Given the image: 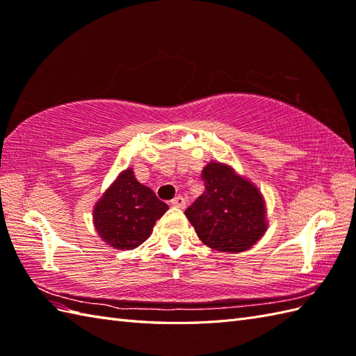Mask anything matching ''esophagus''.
<instances>
[{
    "label": "esophagus",
    "instance_id": "34e87169",
    "mask_svg": "<svg viewBox=\"0 0 356 356\" xmlns=\"http://www.w3.org/2000/svg\"><path fill=\"white\" fill-rule=\"evenodd\" d=\"M171 206H175V208H180V209H184L185 206H186V200L181 195H177V197H175L171 200Z\"/></svg>",
    "mask_w": 356,
    "mask_h": 356
}]
</instances>
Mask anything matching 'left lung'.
<instances>
[{"mask_svg":"<svg viewBox=\"0 0 356 356\" xmlns=\"http://www.w3.org/2000/svg\"><path fill=\"white\" fill-rule=\"evenodd\" d=\"M202 179L204 193L185 211L195 234L213 250H249L268 226L261 191L232 167L213 161L203 168Z\"/></svg>","mask_w":356,"mask_h":356,"instance_id":"8db88e82","label":"left lung"}]
</instances>
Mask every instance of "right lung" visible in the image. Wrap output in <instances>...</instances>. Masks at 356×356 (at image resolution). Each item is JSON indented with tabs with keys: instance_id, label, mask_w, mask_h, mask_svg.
Returning a JSON list of instances; mask_svg holds the SVG:
<instances>
[{
	"instance_id": "add662e5",
	"label": "right lung",
	"mask_w": 356,
	"mask_h": 356,
	"mask_svg": "<svg viewBox=\"0 0 356 356\" xmlns=\"http://www.w3.org/2000/svg\"><path fill=\"white\" fill-rule=\"evenodd\" d=\"M168 211L150 188L127 168L107 188L94 208V226L103 241L117 250H131L150 236L156 220Z\"/></svg>"
}]
</instances>
